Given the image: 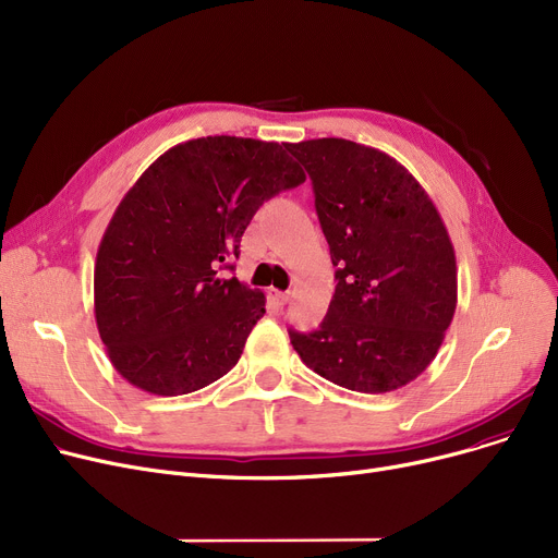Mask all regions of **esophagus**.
Returning a JSON list of instances; mask_svg holds the SVG:
<instances>
[{
	"mask_svg": "<svg viewBox=\"0 0 558 558\" xmlns=\"http://www.w3.org/2000/svg\"><path fill=\"white\" fill-rule=\"evenodd\" d=\"M269 299H271L278 307H282V305L289 301V292H280V289H269Z\"/></svg>",
	"mask_w": 558,
	"mask_h": 558,
	"instance_id": "esophagus-1",
	"label": "esophagus"
}]
</instances>
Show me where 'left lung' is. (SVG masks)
<instances>
[{
    "label": "left lung",
    "mask_w": 558,
    "mask_h": 558,
    "mask_svg": "<svg viewBox=\"0 0 558 558\" xmlns=\"http://www.w3.org/2000/svg\"><path fill=\"white\" fill-rule=\"evenodd\" d=\"M284 148L312 180L337 266L322 326L289 330L292 347L347 390H399L438 355L456 312V255L440 214L397 159L369 145L312 138Z\"/></svg>",
    "instance_id": "1"
}]
</instances>
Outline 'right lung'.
Returning a JSON list of instances; mask_svg holds the SVG:
<instances>
[{"label": "right lung", "mask_w": 558, "mask_h": 558, "mask_svg": "<svg viewBox=\"0 0 558 558\" xmlns=\"http://www.w3.org/2000/svg\"><path fill=\"white\" fill-rule=\"evenodd\" d=\"M301 182L280 143L241 136L193 138L148 166L95 257V322L120 376L180 397L236 365L266 299L219 271L262 203Z\"/></svg>", "instance_id": "1"}]
</instances>
